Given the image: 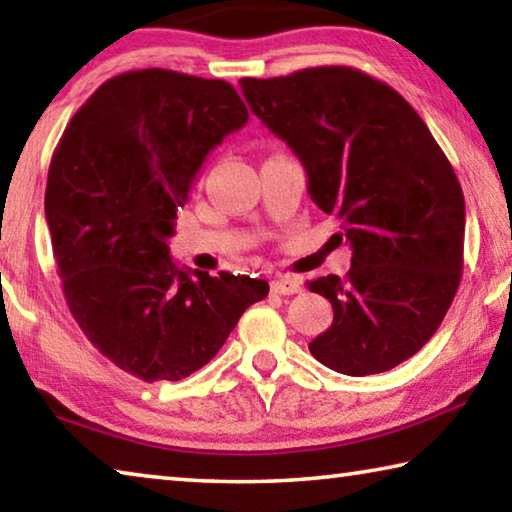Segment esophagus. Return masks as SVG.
<instances>
[{"instance_id":"esophagus-1","label":"esophagus","mask_w":512,"mask_h":512,"mask_svg":"<svg viewBox=\"0 0 512 512\" xmlns=\"http://www.w3.org/2000/svg\"><path fill=\"white\" fill-rule=\"evenodd\" d=\"M271 291L277 296H293V293L300 291V280L293 275H277L271 282Z\"/></svg>"}]
</instances>
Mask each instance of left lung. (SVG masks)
<instances>
[{"label": "left lung", "mask_w": 512, "mask_h": 512, "mask_svg": "<svg viewBox=\"0 0 512 512\" xmlns=\"http://www.w3.org/2000/svg\"><path fill=\"white\" fill-rule=\"evenodd\" d=\"M239 85L352 246L345 277L307 282L334 309L309 352L352 377L400 366L436 334L461 284L465 198L447 155L400 92L354 67Z\"/></svg>", "instance_id": "1"}]
</instances>
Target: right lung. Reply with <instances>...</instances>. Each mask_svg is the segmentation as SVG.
<instances>
[{"mask_svg":"<svg viewBox=\"0 0 512 512\" xmlns=\"http://www.w3.org/2000/svg\"><path fill=\"white\" fill-rule=\"evenodd\" d=\"M246 121L230 83L135 69L83 103L51 158L45 214L67 307L144 381L203 368L268 296L257 277L178 268L167 246L207 153Z\"/></svg>","mask_w":512,"mask_h":512,"instance_id":"right-lung-1","label":"right lung"}]
</instances>
